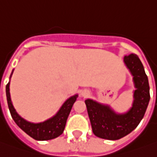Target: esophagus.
<instances>
[{"label": "esophagus", "instance_id": "34e87169", "mask_svg": "<svg viewBox=\"0 0 157 157\" xmlns=\"http://www.w3.org/2000/svg\"><path fill=\"white\" fill-rule=\"evenodd\" d=\"M82 95H83L84 97H85V96H87V95H88V93H86V92H82Z\"/></svg>", "mask_w": 157, "mask_h": 157}]
</instances>
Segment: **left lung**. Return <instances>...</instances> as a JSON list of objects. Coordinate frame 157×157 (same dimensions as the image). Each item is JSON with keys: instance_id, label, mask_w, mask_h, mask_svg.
<instances>
[{"instance_id": "left-lung-1", "label": "left lung", "mask_w": 157, "mask_h": 157, "mask_svg": "<svg viewBox=\"0 0 157 157\" xmlns=\"http://www.w3.org/2000/svg\"><path fill=\"white\" fill-rule=\"evenodd\" d=\"M124 62L133 76L136 88L130 109L125 113H117L109 105L91 99L85 101L93 133L98 138L117 140L129 134L140 123L149 104L150 85L142 62L135 54L125 56Z\"/></svg>"}]
</instances>
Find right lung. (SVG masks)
I'll return each mask as SVG.
<instances>
[{"mask_svg": "<svg viewBox=\"0 0 157 157\" xmlns=\"http://www.w3.org/2000/svg\"><path fill=\"white\" fill-rule=\"evenodd\" d=\"M13 72L11 73V76L13 74ZM9 85H10V82H8V84L6 86L7 105H8V109L10 110L12 118L13 119V121L19 126V127H20L30 137L34 138L36 140H40V141L53 139V138H57L60 135L62 134L65 129L68 115L71 112L73 103L77 100L78 95H74L72 97H69L63 103V105L61 106L60 110L57 112L55 116H53L44 122L31 123V122L25 121L22 117H20L18 113L16 112V110L12 103V101H11Z\"/></svg>", "mask_w": 157, "mask_h": 157, "instance_id": "1", "label": "right lung"}]
</instances>
